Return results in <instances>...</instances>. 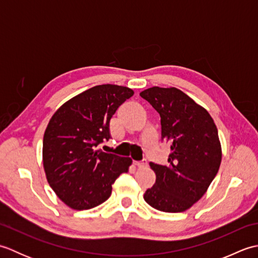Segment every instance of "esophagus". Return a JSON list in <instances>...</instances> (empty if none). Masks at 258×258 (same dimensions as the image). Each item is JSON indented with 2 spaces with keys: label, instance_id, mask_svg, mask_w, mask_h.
Here are the masks:
<instances>
[{
  "label": "esophagus",
  "instance_id": "esophagus-1",
  "mask_svg": "<svg viewBox=\"0 0 258 258\" xmlns=\"http://www.w3.org/2000/svg\"><path fill=\"white\" fill-rule=\"evenodd\" d=\"M134 165L138 166L140 168H143V167H146L147 166V162L146 161H141V162H134Z\"/></svg>",
  "mask_w": 258,
  "mask_h": 258
}]
</instances>
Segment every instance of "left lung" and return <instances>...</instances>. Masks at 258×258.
<instances>
[{
    "instance_id": "1",
    "label": "left lung",
    "mask_w": 258,
    "mask_h": 258,
    "mask_svg": "<svg viewBox=\"0 0 258 258\" xmlns=\"http://www.w3.org/2000/svg\"><path fill=\"white\" fill-rule=\"evenodd\" d=\"M161 116L162 139L171 154L167 165L151 163L155 184L144 200L157 211L185 212L199 202L216 176L222 146L206 109L176 87L153 86L140 93Z\"/></svg>"
}]
</instances>
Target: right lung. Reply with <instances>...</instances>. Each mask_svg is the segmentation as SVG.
<instances>
[{
	"mask_svg": "<svg viewBox=\"0 0 258 258\" xmlns=\"http://www.w3.org/2000/svg\"><path fill=\"white\" fill-rule=\"evenodd\" d=\"M133 94L125 86L96 85L65 102L48 122L43 167L54 193L72 210H90L105 202L115 179L132 165L130 157L95 149L111 139L109 119Z\"/></svg>",
	"mask_w": 258,
	"mask_h": 258,
	"instance_id": "right-lung-1",
	"label": "right lung"
}]
</instances>
